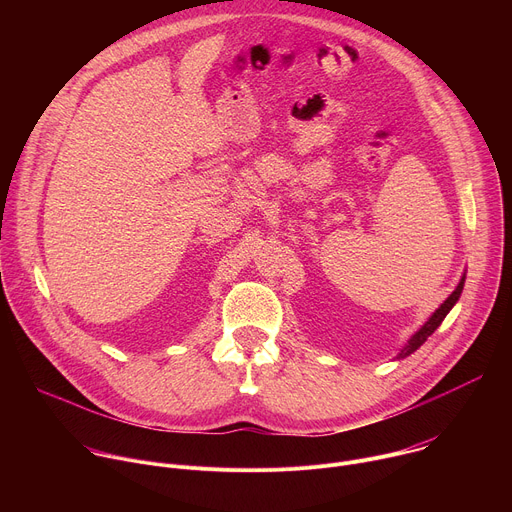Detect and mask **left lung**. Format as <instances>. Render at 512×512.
<instances>
[{
  "instance_id": "left-lung-1",
  "label": "left lung",
  "mask_w": 512,
  "mask_h": 512,
  "mask_svg": "<svg viewBox=\"0 0 512 512\" xmlns=\"http://www.w3.org/2000/svg\"><path fill=\"white\" fill-rule=\"evenodd\" d=\"M464 279H466V275L460 279V283H458V287L452 291V294L448 296V300L440 306V308H437L433 314H431V318L419 328V332H415L413 334V338L407 342V346L401 350V358L403 356H409L411 352H415L435 330H437V326H440L442 322H444V318L448 316V312L454 308V304L458 302V298H460V294H462V289H464Z\"/></svg>"
}]
</instances>
